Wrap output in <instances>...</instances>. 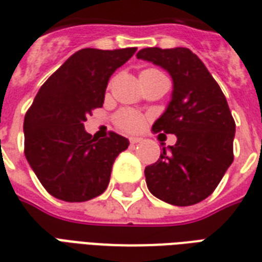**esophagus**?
Segmentation results:
<instances>
[{"mask_svg":"<svg viewBox=\"0 0 262 262\" xmlns=\"http://www.w3.org/2000/svg\"><path fill=\"white\" fill-rule=\"evenodd\" d=\"M129 141H130V144H139L143 141V139H141V137H130Z\"/></svg>","mask_w":262,"mask_h":262,"instance_id":"obj_1","label":"esophagus"}]
</instances>
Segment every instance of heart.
<instances>
[{
  "label": "heart",
  "mask_w": 262,
  "mask_h": 262,
  "mask_svg": "<svg viewBox=\"0 0 262 262\" xmlns=\"http://www.w3.org/2000/svg\"><path fill=\"white\" fill-rule=\"evenodd\" d=\"M148 71H155V69H148ZM144 71V72H148ZM115 125L123 132H133L140 130L144 125V117L140 113L135 110H129V108H123V110L118 111L114 117Z\"/></svg>",
  "instance_id": "obj_1"
}]
</instances>
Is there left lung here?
<instances>
[{
    "instance_id": "1",
    "label": "left lung",
    "mask_w": 262,
    "mask_h": 262,
    "mask_svg": "<svg viewBox=\"0 0 262 262\" xmlns=\"http://www.w3.org/2000/svg\"><path fill=\"white\" fill-rule=\"evenodd\" d=\"M137 58L159 65L174 83L171 102L152 126L177 136L160 158L144 170L152 194L187 207L211 195L234 160L235 121L219 84L186 47H147Z\"/></svg>"
}]
</instances>
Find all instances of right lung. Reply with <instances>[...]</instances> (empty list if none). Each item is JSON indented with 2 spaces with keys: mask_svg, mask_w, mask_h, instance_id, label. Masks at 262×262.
Returning a JSON list of instances; mask_svg holds the SVG:
<instances>
[{
  "mask_svg": "<svg viewBox=\"0 0 262 262\" xmlns=\"http://www.w3.org/2000/svg\"><path fill=\"white\" fill-rule=\"evenodd\" d=\"M83 49L46 80L24 118V154L51 195L68 203L98 197L110 182L115 158L129 140L114 132L98 140L84 129L92 110L103 106L111 75L136 53Z\"/></svg>",
  "mask_w": 262,
  "mask_h": 262,
  "instance_id": "1",
  "label": "right lung"
}]
</instances>
